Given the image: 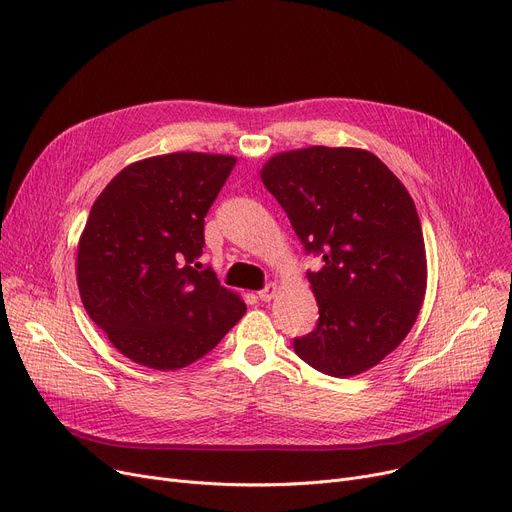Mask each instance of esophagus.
<instances>
[{
	"label": "esophagus",
	"mask_w": 512,
	"mask_h": 512,
	"mask_svg": "<svg viewBox=\"0 0 512 512\" xmlns=\"http://www.w3.org/2000/svg\"><path fill=\"white\" fill-rule=\"evenodd\" d=\"M276 292H278V284H274V282H271V284H267L263 290H259L257 294H259V298L263 300V302H269L271 298H274L276 296Z\"/></svg>",
	"instance_id": "34e87169"
}]
</instances>
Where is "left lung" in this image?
I'll use <instances>...</instances> for the list:
<instances>
[{
  "mask_svg": "<svg viewBox=\"0 0 512 512\" xmlns=\"http://www.w3.org/2000/svg\"><path fill=\"white\" fill-rule=\"evenodd\" d=\"M261 181L306 253L317 327L294 337L315 370L346 379L377 366L410 333L426 292V251L414 199L374 154L313 146L282 152Z\"/></svg>",
  "mask_w": 512,
  "mask_h": 512,
  "instance_id": "left-lung-1",
  "label": "left lung"
}]
</instances>
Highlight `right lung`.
Masks as SVG:
<instances>
[{"mask_svg": "<svg viewBox=\"0 0 512 512\" xmlns=\"http://www.w3.org/2000/svg\"><path fill=\"white\" fill-rule=\"evenodd\" d=\"M234 164L201 152L146 158L94 201L78 245V288L90 319L133 362L189 366L245 315V302L197 261L203 218Z\"/></svg>", "mask_w": 512, "mask_h": 512, "instance_id": "obj_1", "label": "right lung"}]
</instances>
